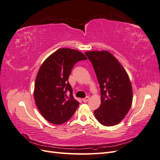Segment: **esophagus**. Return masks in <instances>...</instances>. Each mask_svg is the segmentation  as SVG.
<instances>
[{"instance_id": "obj_1", "label": "esophagus", "mask_w": 160, "mask_h": 160, "mask_svg": "<svg viewBox=\"0 0 160 160\" xmlns=\"http://www.w3.org/2000/svg\"><path fill=\"white\" fill-rule=\"evenodd\" d=\"M89 96H87L86 98L83 99V102L86 103V102H88V101H89Z\"/></svg>"}]
</instances>
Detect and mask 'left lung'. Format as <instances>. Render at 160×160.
Here are the masks:
<instances>
[{"label":"left lung","mask_w":160,"mask_h":160,"mask_svg":"<svg viewBox=\"0 0 160 160\" xmlns=\"http://www.w3.org/2000/svg\"><path fill=\"white\" fill-rule=\"evenodd\" d=\"M93 65L99 83L101 105L95 117L105 126L123 120L132 106V87L128 75L116 58L107 51L85 52Z\"/></svg>","instance_id":"8db88e82"}]
</instances>
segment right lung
<instances>
[{
	"mask_svg": "<svg viewBox=\"0 0 160 160\" xmlns=\"http://www.w3.org/2000/svg\"><path fill=\"white\" fill-rule=\"evenodd\" d=\"M86 59L79 51L62 48L41 65L35 79L34 98L40 113L49 122L62 124L75 113L79 103L72 96L68 79L76 62ZM68 92L69 96L66 95Z\"/></svg>",
	"mask_w": 160,
	"mask_h": 160,
	"instance_id": "1",
	"label": "right lung"
}]
</instances>
